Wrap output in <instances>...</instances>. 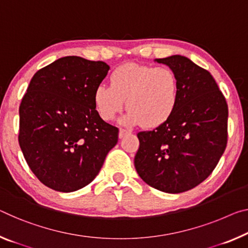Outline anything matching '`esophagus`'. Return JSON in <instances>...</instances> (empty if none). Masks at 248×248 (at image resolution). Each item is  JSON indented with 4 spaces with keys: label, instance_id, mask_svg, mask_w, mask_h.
Wrapping results in <instances>:
<instances>
[{
    "label": "esophagus",
    "instance_id": "esophagus-1",
    "mask_svg": "<svg viewBox=\"0 0 248 248\" xmlns=\"http://www.w3.org/2000/svg\"><path fill=\"white\" fill-rule=\"evenodd\" d=\"M130 131H128V130H125V129H123V128H120L119 129V138L121 139L123 138V137H124L125 135H127V133H129Z\"/></svg>",
    "mask_w": 248,
    "mask_h": 248
}]
</instances>
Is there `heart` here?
<instances>
[{"label":"heart","mask_w":248,"mask_h":248,"mask_svg":"<svg viewBox=\"0 0 248 248\" xmlns=\"http://www.w3.org/2000/svg\"><path fill=\"white\" fill-rule=\"evenodd\" d=\"M179 100V79L169 67L128 64L110 76V86L100 84L93 93L95 107L104 120L123 111L125 124L155 128L173 115Z\"/></svg>","instance_id":"heart-1"}]
</instances>
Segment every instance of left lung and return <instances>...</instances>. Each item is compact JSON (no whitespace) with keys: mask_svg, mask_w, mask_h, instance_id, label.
I'll return each instance as SVG.
<instances>
[{"mask_svg":"<svg viewBox=\"0 0 248 248\" xmlns=\"http://www.w3.org/2000/svg\"><path fill=\"white\" fill-rule=\"evenodd\" d=\"M179 79V100L166 123L138 135L136 170L145 183L166 193H181L209 176L227 144L225 97L212 75L188 58H158Z\"/></svg>","mask_w":248,"mask_h":248,"instance_id":"8db88e82","label":"left lung"}]
</instances>
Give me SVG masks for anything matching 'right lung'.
<instances>
[{"instance_id": "right-lung-1", "label": "right lung", "mask_w": 248, "mask_h": 248, "mask_svg": "<svg viewBox=\"0 0 248 248\" xmlns=\"http://www.w3.org/2000/svg\"><path fill=\"white\" fill-rule=\"evenodd\" d=\"M109 66L66 56L34 75L19 106L18 143L35 176L74 192L99 173L118 142V128L98 115L93 93Z\"/></svg>"}]
</instances>
